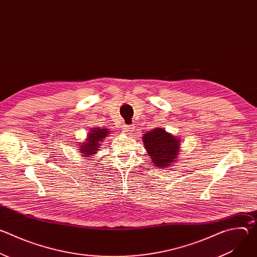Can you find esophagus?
Instances as JSON below:
<instances>
[{
    "label": "esophagus",
    "instance_id": "esophagus-1",
    "mask_svg": "<svg viewBox=\"0 0 257 257\" xmlns=\"http://www.w3.org/2000/svg\"><path fill=\"white\" fill-rule=\"evenodd\" d=\"M134 128H135V127H134L133 125H126L125 128H124V132H126V133H128V134H131V133H133Z\"/></svg>",
    "mask_w": 257,
    "mask_h": 257
}]
</instances>
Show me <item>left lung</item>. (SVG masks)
<instances>
[{
  "instance_id": "8db88e82",
  "label": "left lung",
  "mask_w": 257,
  "mask_h": 257,
  "mask_svg": "<svg viewBox=\"0 0 257 257\" xmlns=\"http://www.w3.org/2000/svg\"><path fill=\"white\" fill-rule=\"evenodd\" d=\"M145 150L157 167L167 168L176 161L180 151V139L162 128L149 131L142 137Z\"/></svg>"
}]
</instances>
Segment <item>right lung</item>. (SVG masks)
I'll return each instance as SVG.
<instances>
[{
    "instance_id": "add662e5",
    "label": "right lung",
    "mask_w": 257,
    "mask_h": 257,
    "mask_svg": "<svg viewBox=\"0 0 257 257\" xmlns=\"http://www.w3.org/2000/svg\"><path fill=\"white\" fill-rule=\"evenodd\" d=\"M108 132L109 131H107L106 129H99V128H95L94 130H91L90 134H88L86 142L81 144L80 153L83 154V157L86 158L88 156H92L96 154L95 152H97L100 149L99 148L100 142L102 141L103 138L106 137Z\"/></svg>"
}]
</instances>
